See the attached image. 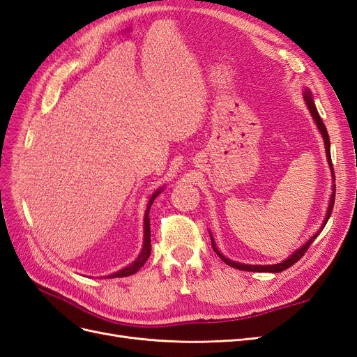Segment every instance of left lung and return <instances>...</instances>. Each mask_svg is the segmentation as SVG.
<instances>
[{
  "label": "left lung",
  "instance_id": "1",
  "mask_svg": "<svg viewBox=\"0 0 357 357\" xmlns=\"http://www.w3.org/2000/svg\"><path fill=\"white\" fill-rule=\"evenodd\" d=\"M304 100H305V104L308 105V110H310V113H311L312 119H314V122L317 123V128L320 129V132H321V135H323V139H325L326 156H328V162H329L331 169H332V174H333L332 159H331V142H329V135H328V131H326V126H325V123H323L321 117H320V114H319V112H317V109H316V105H314V101H312V96H311V93H310L308 91L304 93ZM333 180H335V174H333ZM333 202H335V189H333V192H332L331 202H329V208H328L325 222H323V226L320 228V231H319L314 236H311V238H310L304 245H302V247L299 248V250H296L294 255H291L289 259H286V261H283L282 264H277V265H244V264H240V262L229 261V259H226V257H225V256L218 250V248H215V244H214V241H213V236H211V245H213V250H214L215 253H218V256L222 259V261H223L225 264H228L229 266L236 268V269H243V271H253V273H282V271H284V269H287V268H290V266L294 265V264H296V262L299 261V259L307 253L308 247L312 244V241H314V240L317 238V235L321 232V229L325 228V225L328 223V220H329V218H331V214H332Z\"/></svg>",
  "mask_w": 357,
  "mask_h": 357
}]
</instances>
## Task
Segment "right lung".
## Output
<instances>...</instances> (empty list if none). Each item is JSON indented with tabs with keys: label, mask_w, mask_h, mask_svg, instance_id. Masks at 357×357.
<instances>
[{
	"label": "right lung",
	"mask_w": 357,
	"mask_h": 357,
	"mask_svg": "<svg viewBox=\"0 0 357 357\" xmlns=\"http://www.w3.org/2000/svg\"><path fill=\"white\" fill-rule=\"evenodd\" d=\"M159 193H160V189L153 193L152 198H150V201H149V205H147L146 215H144V244H143L142 253H139V256H138V259H137L135 262H132L129 266L121 269V271H117V273L112 274L110 278H113V277H128V275H132V274H135V273L138 271L139 268H142V266L146 264V261H147L149 256H150V250H152V244H150V218H149V210H150V205H152V202L155 201V198L159 195Z\"/></svg>",
	"instance_id": "add662e5"
}]
</instances>
